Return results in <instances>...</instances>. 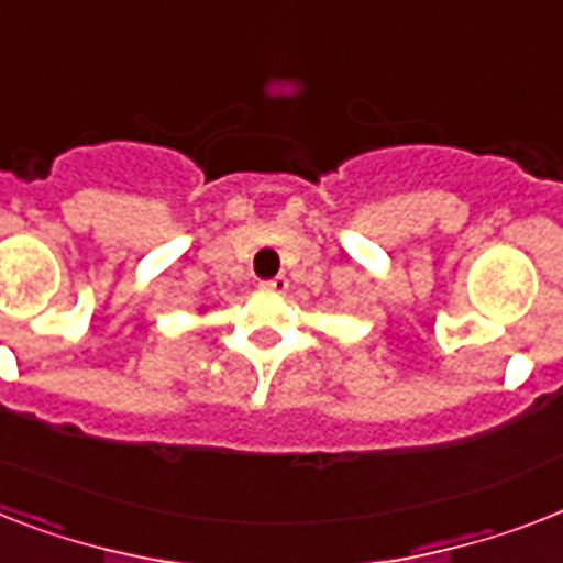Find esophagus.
Listing matches in <instances>:
<instances>
[{
    "label": "esophagus",
    "mask_w": 563,
    "mask_h": 563,
    "mask_svg": "<svg viewBox=\"0 0 563 563\" xmlns=\"http://www.w3.org/2000/svg\"><path fill=\"white\" fill-rule=\"evenodd\" d=\"M287 287H290V282H287L285 276H276V278H271V282H262V290L276 292V296H282V292H287Z\"/></svg>",
    "instance_id": "1"
}]
</instances>
